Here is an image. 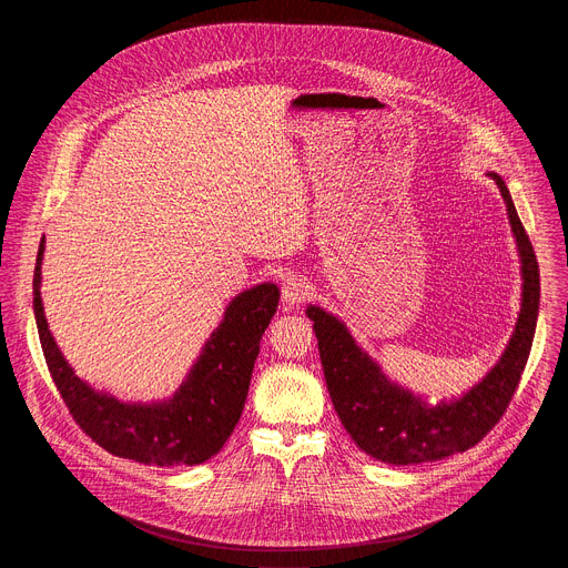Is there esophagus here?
<instances>
[{"instance_id":"1","label":"esophagus","mask_w":568,"mask_h":568,"mask_svg":"<svg viewBox=\"0 0 568 568\" xmlns=\"http://www.w3.org/2000/svg\"><path fill=\"white\" fill-rule=\"evenodd\" d=\"M281 292H283V302L287 306L302 304V302H306V296L311 294V283L304 276H300V274H287L283 278Z\"/></svg>"}]
</instances>
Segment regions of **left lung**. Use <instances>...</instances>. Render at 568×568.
Segmentation results:
<instances>
[{"label": "left lung", "instance_id": "left-lung-1", "mask_svg": "<svg viewBox=\"0 0 568 568\" xmlns=\"http://www.w3.org/2000/svg\"><path fill=\"white\" fill-rule=\"evenodd\" d=\"M488 176L504 197L516 236L523 276L520 313L499 362L460 398L433 405L414 396L382 373L379 364L356 345L345 322L320 306L306 308L338 419L354 444L375 460L419 465L463 454L495 428L518 389L539 317V262L504 179L497 172H488Z\"/></svg>", "mask_w": 568, "mask_h": 568}]
</instances>
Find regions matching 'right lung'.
Listing matches in <instances>:
<instances>
[{
    "mask_svg": "<svg viewBox=\"0 0 568 568\" xmlns=\"http://www.w3.org/2000/svg\"><path fill=\"white\" fill-rule=\"evenodd\" d=\"M43 251L45 239L34 266L37 329L52 382L75 424L112 456L144 465H200L216 456L242 416L262 334L278 308V287L262 283L234 296L172 398L124 403L92 389L59 352L41 302Z\"/></svg>",
    "mask_w": 568,
    "mask_h": 568,
    "instance_id": "add662e5",
    "label": "right lung"
}]
</instances>
